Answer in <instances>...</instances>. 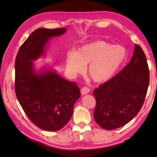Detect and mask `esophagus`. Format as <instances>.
<instances>
[{
  "label": "esophagus",
  "instance_id": "obj_1",
  "mask_svg": "<svg viewBox=\"0 0 157 157\" xmlns=\"http://www.w3.org/2000/svg\"><path fill=\"white\" fill-rule=\"evenodd\" d=\"M89 91H90L89 88V87H86V86H84L81 89L82 95H86L87 94H89Z\"/></svg>",
  "mask_w": 157,
  "mask_h": 157
}]
</instances>
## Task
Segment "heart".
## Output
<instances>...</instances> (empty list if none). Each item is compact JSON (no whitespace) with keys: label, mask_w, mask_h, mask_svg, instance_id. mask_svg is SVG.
I'll return each instance as SVG.
<instances>
[{"label":"heart","mask_w":157,"mask_h":157,"mask_svg":"<svg viewBox=\"0 0 157 157\" xmlns=\"http://www.w3.org/2000/svg\"><path fill=\"white\" fill-rule=\"evenodd\" d=\"M127 56V50L123 46L95 41L84 45L76 52H69L66 66L71 75H75L83 72L84 66L89 64L87 72L92 80L104 82L115 75Z\"/></svg>","instance_id":"1"}]
</instances>
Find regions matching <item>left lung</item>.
I'll return each instance as SVG.
<instances>
[{"instance_id":"left-lung-1","label":"left lung","mask_w":157,"mask_h":157,"mask_svg":"<svg viewBox=\"0 0 157 157\" xmlns=\"http://www.w3.org/2000/svg\"><path fill=\"white\" fill-rule=\"evenodd\" d=\"M150 83L147 59L136 44L129 63L109 80L94 91L96 106L94 113L102 128L115 129L124 126L141 109Z\"/></svg>"}]
</instances>
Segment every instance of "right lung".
Here are the masks:
<instances>
[{
  "label": "right lung",
  "instance_id": "right-lung-1",
  "mask_svg": "<svg viewBox=\"0 0 157 157\" xmlns=\"http://www.w3.org/2000/svg\"><path fill=\"white\" fill-rule=\"evenodd\" d=\"M66 31V28L36 29L21 46L15 60L17 99L29 119L46 131H58L68 123L81 95L75 82L66 80L53 69L36 72L34 68L33 61L44 55L50 38Z\"/></svg>",
  "mask_w": 157,
  "mask_h": 157
}]
</instances>
